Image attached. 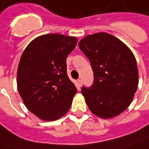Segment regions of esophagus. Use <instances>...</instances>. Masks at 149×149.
<instances>
[{
  "instance_id": "1",
  "label": "esophagus",
  "mask_w": 149,
  "mask_h": 149,
  "mask_svg": "<svg viewBox=\"0 0 149 149\" xmlns=\"http://www.w3.org/2000/svg\"><path fill=\"white\" fill-rule=\"evenodd\" d=\"M77 84L79 88H80V86H81V84H82V79H79L77 80Z\"/></svg>"
}]
</instances>
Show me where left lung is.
Wrapping results in <instances>:
<instances>
[{"label": "left lung", "instance_id": "8db88e82", "mask_svg": "<svg viewBox=\"0 0 149 149\" xmlns=\"http://www.w3.org/2000/svg\"><path fill=\"white\" fill-rule=\"evenodd\" d=\"M79 47L90 61L94 83L81 93L94 114L101 118L116 117L133 101L139 84V71L131 49L105 32L89 35Z\"/></svg>", "mask_w": 149, "mask_h": 149}]
</instances>
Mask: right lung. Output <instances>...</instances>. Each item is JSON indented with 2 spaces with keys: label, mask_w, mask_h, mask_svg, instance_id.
I'll return each mask as SVG.
<instances>
[{
  "label": "right lung",
  "mask_w": 149,
  "mask_h": 149,
  "mask_svg": "<svg viewBox=\"0 0 149 149\" xmlns=\"http://www.w3.org/2000/svg\"><path fill=\"white\" fill-rule=\"evenodd\" d=\"M77 38L60 34L34 39L20 57L17 88L29 111L44 121H54L67 113L77 93L67 75L66 58Z\"/></svg>",
  "instance_id": "obj_1"
}]
</instances>
